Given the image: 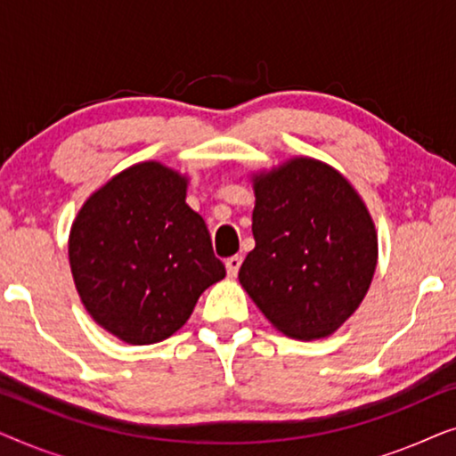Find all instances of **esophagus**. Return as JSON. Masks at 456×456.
<instances>
[{
    "label": "esophagus",
    "instance_id": "obj_1",
    "mask_svg": "<svg viewBox=\"0 0 456 456\" xmlns=\"http://www.w3.org/2000/svg\"><path fill=\"white\" fill-rule=\"evenodd\" d=\"M240 264H242V257H239V255H234V257L226 259V272H228L230 278H234L236 273H239Z\"/></svg>",
    "mask_w": 456,
    "mask_h": 456
}]
</instances>
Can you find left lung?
Instances as JSON below:
<instances>
[{"instance_id": "obj_1", "label": "left lung", "mask_w": 456, "mask_h": 456, "mask_svg": "<svg viewBox=\"0 0 456 456\" xmlns=\"http://www.w3.org/2000/svg\"><path fill=\"white\" fill-rule=\"evenodd\" d=\"M253 191L242 289L282 334L326 338L357 311L376 272L370 211L340 172L311 158L255 174Z\"/></svg>"}]
</instances>
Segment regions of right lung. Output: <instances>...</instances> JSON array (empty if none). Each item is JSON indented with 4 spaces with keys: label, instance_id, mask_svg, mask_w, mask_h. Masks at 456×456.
Segmentation results:
<instances>
[{
    "label": "right lung",
    "instance_id": "right-lung-1",
    "mask_svg": "<svg viewBox=\"0 0 456 456\" xmlns=\"http://www.w3.org/2000/svg\"><path fill=\"white\" fill-rule=\"evenodd\" d=\"M186 183L159 161L130 166L72 224L68 255L80 301L128 345L166 340L226 276L203 217L184 201Z\"/></svg>",
    "mask_w": 456,
    "mask_h": 456
}]
</instances>
